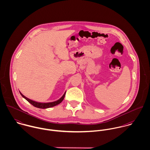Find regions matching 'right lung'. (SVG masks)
Here are the masks:
<instances>
[{"label": "right lung", "mask_w": 150, "mask_h": 150, "mask_svg": "<svg viewBox=\"0 0 150 150\" xmlns=\"http://www.w3.org/2000/svg\"><path fill=\"white\" fill-rule=\"evenodd\" d=\"M20 94L22 96L25 98L28 102H29L31 105H32L33 106L35 107H38V108H50V107H54V106H55L58 105H59V103H61L62 100H64V96H65V94H66V92H64V94L63 95V96L58 100H56V101H54V102H48V103H41V102H36V101H34V100H32L28 98H26V96H25L23 95H22L21 93L20 92Z\"/></svg>", "instance_id": "add662e5"}]
</instances>
